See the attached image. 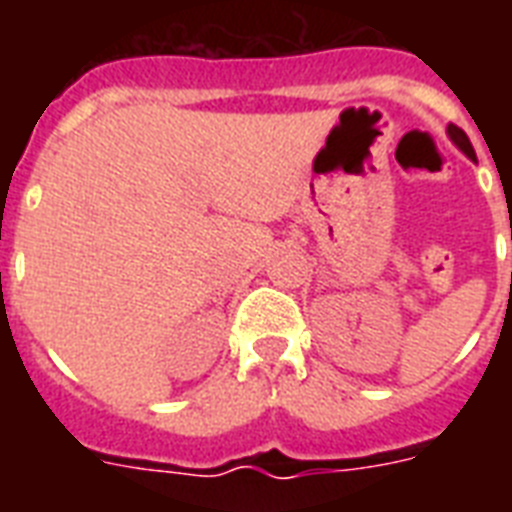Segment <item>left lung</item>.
Instances as JSON below:
<instances>
[{
	"label": "left lung",
	"mask_w": 512,
	"mask_h": 512,
	"mask_svg": "<svg viewBox=\"0 0 512 512\" xmlns=\"http://www.w3.org/2000/svg\"><path fill=\"white\" fill-rule=\"evenodd\" d=\"M446 132H449V138L454 140V146L460 148L462 154H468L470 159H476V151H473V146H470L468 135H465V132L457 127V124H449V127H446Z\"/></svg>",
	"instance_id": "8db88e82"
}]
</instances>
